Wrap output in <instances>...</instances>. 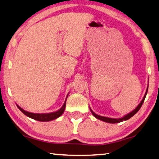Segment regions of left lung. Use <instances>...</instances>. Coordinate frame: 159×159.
<instances>
[{
  "instance_id": "1",
  "label": "left lung",
  "mask_w": 159,
  "mask_h": 159,
  "mask_svg": "<svg viewBox=\"0 0 159 159\" xmlns=\"http://www.w3.org/2000/svg\"><path fill=\"white\" fill-rule=\"evenodd\" d=\"M148 87H149V84L148 86H147V90H146V92H145V94H144V96L143 97V100H142L141 102H140V104H139L137 107L135 108V110H133L132 112H130V113L127 114V115H126L125 116H124L123 117H121V118H119V119H115V118H110V117H106V116H101V115H97V114H96L95 112H93V111L91 109L90 107V110H91V112L92 113V115L95 116V117L96 119H100V120L101 121H103L105 122H107V123H110V124H116V123H119V122H121L123 121H126L128 120V119H129L130 118H131L132 116L133 115H135L136 113H137L139 110L140 109V107H142V105H143V102H144V99H145V97L147 96V91H148Z\"/></svg>"
}]
</instances>
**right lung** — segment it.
Listing matches in <instances>:
<instances>
[{
  "label": "right lung",
  "mask_w": 159,
  "mask_h": 159,
  "mask_svg": "<svg viewBox=\"0 0 159 159\" xmlns=\"http://www.w3.org/2000/svg\"><path fill=\"white\" fill-rule=\"evenodd\" d=\"M68 94L66 96V98L65 100V102H64L63 106L61 107L59 110L57 111H55V112H50V113H41V114L32 113V112H27V111L23 110L21 107H19L18 105H16V106H17L19 109L25 115L29 116L30 118L33 119H35V120H37L39 121H49L58 118L59 116H61L63 115V113L64 112V110H65V108H66V100H67V98H68Z\"/></svg>",
  "instance_id": "1"
}]
</instances>
